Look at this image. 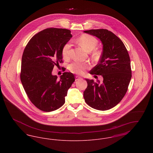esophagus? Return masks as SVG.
<instances>
[{
	"instance_id": "34e87169",
	"label": "esophagus",
	"mask_w": 153,
	"mask_h": 153,
	"mask_svg": "<svg viewBox=\"0 0 153 153\" xmlns=\"http://www.w3.org/2000/svg\"><path fill=\"white\" fill-rule=\"evenodd\" d=\"M81 79V77H80V76H76V81L80 80Z\"/></svg>"
}]
</instances>
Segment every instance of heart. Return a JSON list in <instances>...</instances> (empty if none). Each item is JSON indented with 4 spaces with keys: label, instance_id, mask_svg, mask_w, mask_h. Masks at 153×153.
Segmentation results:
<instances>
[{
    "label": "heart",
    "instance_id": "1",
    "mask_svg": "<svg viewBox=\"0 0 153 153\" xmlns=\"http://www.w3.org/2000/svg\"><path fill=\"white\" fill-rule=\"evenodd\" d=\"M79 43L86 51H91L94 50L97 44V41L95 37L89 35H83L79 39ZM71 44H66L62 50V54L64 58H68L70 54ZM87 65L79 62H74L69 66V69L73 73L80 74L83 72Z\"/></svg>",
    "mask_w": 153,
    "mask_h": 153
}]
</instances>
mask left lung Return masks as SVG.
<instances>
[{"mask_svg":"<svg viewBox=\"0 0 153 153\" xmlns=\"http://www.w3.org/2000/svg\"><path fill=\"white\" fill-rule=\"evenodd\" d=\"M84 32L96 36L102 42L100 61L89 73L103 77L102 82L85 79L88 86L84 92V98L94 109L108 110L116 106L126 94L132 76L130 56L123 42L108 30Z\"/></svg>","mask_w":153,"mask_h":153,"instance_id":"obj_1","label":"left lung"}]
</instances>
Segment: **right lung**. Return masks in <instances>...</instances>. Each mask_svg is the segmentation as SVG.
I'll return each instance as SVG.
<instances>
[{
    "label": "right lung",
    "instance_id": "right-lung-1",
    "mask_svg": "<svg viewBox=\"0 0 153 153\" xmlns=\"http://www.w3.org/2000/svg\"><path fill=\"white\" fill-rule=\"evenodd\" d=\"M72 37L69 30L46 29L33 36L24 50L22 85L30 101L41 111L51 112L63 105L75 80L71 72H64L59 79L52 74L54 66L62 62V48Z\"/></svg>",
    "mask_w": 153,
    "mask_h": 153
}]
</instances>
